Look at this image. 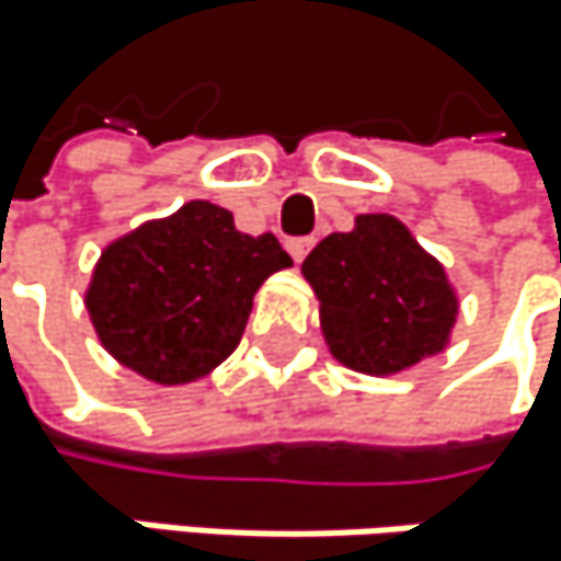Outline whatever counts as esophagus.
Here are the masks:
<instances>
[{
  "mask_svg": "<svg viewBox=\"0 0 561 561\" xmlns=\"http://www.w3.org/2000/svg\"><path fill=\"white\" fill-rule=\"evenodd\" d=\"M286 249H289V255H293L296 262H302V259L309 255V249H312V239H289Z\"/></svg>",
  "mask_w": 561,
  "mask_h": 561,
  "instance_id": "obj_1",
  "label": "esophagus"
}]
</instances>
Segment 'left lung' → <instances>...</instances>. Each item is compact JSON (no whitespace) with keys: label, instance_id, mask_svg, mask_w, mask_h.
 <instances>
[{"label":"left lung","instance_id":"8db88e82","mask_svg":"<svg viewBox=\"0 0 561 561\" xmlns=\"http://www.w3.org/2000/svg\"><path fill=\"white\" fill-rule=\"evenodd\" d=\"M302 275L319 299L332 358L352 373L399 376L453 342V278L389 213L355 216L348 232L325 236L302 262Z\"/></svg>","mask_w":561,"mask_h":561}]
</instances>
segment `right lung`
Returning a JSON list of instances; mask_svg holds the SVG:
<instances>
[{
    "instance_id": "right-lung-1",
    "label": "right lung",
    "mask_w": 561,
    "mask_h": 561,
    "mask_svg": "<svg viewBox=\"0 0 561 561\" xmlns=\"http://www.w3.org/2000/svg\"><path fill=\"white\" fill-rule=\"evenodd\" d=\"M289 265L272 232L245 236L229 209L192 198L102 249L85 309L118 366L156 386H185L236 352L255 293Z\"/></svg>"
}]
</instances>
